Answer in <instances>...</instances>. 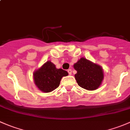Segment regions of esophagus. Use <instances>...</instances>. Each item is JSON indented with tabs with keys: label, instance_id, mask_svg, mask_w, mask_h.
Instances as JSON below:
<instances>
[{
	"label": "esophagus",
	"instance_id": "obj_1",
	"mask_svg": "<svg viewBox=\"0 0 130 130\" xmlns=\"http://www.w3.org/2000/svg\"><path fill=\"white\" fill-rule=\"evenodd\" d=\"M67 72H68V73H69V75H72V69H69Z\"/></svg>",
	"mask_w": 130,
	"mask_h": 130
}]
</instances>
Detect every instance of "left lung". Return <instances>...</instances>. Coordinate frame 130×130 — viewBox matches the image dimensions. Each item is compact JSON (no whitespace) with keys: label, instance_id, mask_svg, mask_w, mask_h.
Returning a JSON list of instances; mask_svg holds the SVG:
<instances>
[{"label":"left lung","instance_id":"obj_1","mask_svg":"<svg viewBox=\"0 0 130 130\" xmlns=\"http://www.w3.org/2000/svg\"><path fill=\"white\" fill-rule=\"evenodd\" d=\"M73 68L77 72L75 78L80 87L88 90L99 88L104 78V72L100 65L82 57L73 65Z\"/></svg>","mask_w":130,"mask_h":130}]
</instances>
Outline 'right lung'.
I'll return each mask as SVG.
<instances>
[{
	"label": "right lung",
	"instance_id": "obj_1",
	"mask_svg": "<svg viewBox=\"0 0 130 130\" xmlns=\"http://www.w3.org/2000/svg\"><path fill=\"white\" fill-rule=\"evenodd\" d=\"M68 74L67 71L57 69L52 61H48L34 72V82L41 91L50 92L57 89L61 78Z\"/></svg>",
	"mask_w": 130,
	"mask_h": 130
}]
</instances>
